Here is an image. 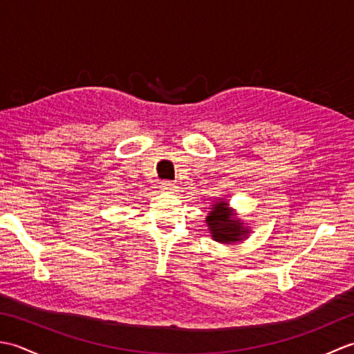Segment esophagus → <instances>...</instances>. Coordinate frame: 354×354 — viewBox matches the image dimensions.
I'll return each mask as SVG.
<instances>
[{
    "mask_svg": "<svg viewBox=\"0 0 354 354\" xmlns=\"http://www.w3.org/2000/svg\"><path fill=\"white\" fill-rule=\"evenodd\" d=\"M176 189H178V185L175 183H171V181H162L161 183V190H164V192L173 193V192H176Z\"/></svg>",
    "mask_w": 354,
    "mask_h": 354,
    "instance_id": "34e87169",
    "label": "esophagus"
}]
</instances>
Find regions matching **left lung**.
Returning a JSON list of instances; mask_svg holds the SVG:
<instances>
[{
	"label": "left lung",
	"instance_id": "obj_1",
	"mask_svg": "<svg viewBox=\"0 0 354 354\" xmlns=\"http://www.w3.org/2000/svg\"><path fill=\"white\" fill-rule=\"evenodd\" d=\"M227 202H219L213 207V212L207 216V223L216 242L230 243L242 240L248 230H245L239 221L231 219V213L227 208Z\"/></svg>",
	"mask_w": 354,
	"mask_h": 354
}]
</instances>
